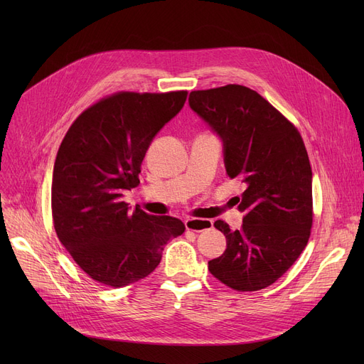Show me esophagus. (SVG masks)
<instances>
[{"label": "esophagus", "instance_id": "esophagus-1", "mask_svg": "<svg viewBox=\"0 0 364 364\" xmlns=\"http://www.w3.org/2000/svg\"><path fill=\"white\" fill-rule=\"evenodd\" d=\"M186 228L190 232H203V230H209L213 227V221L211 220H200V218H187L184 220Z\"/></svg>", "mask_w": 364, "mask_h": 364}]
</instances>
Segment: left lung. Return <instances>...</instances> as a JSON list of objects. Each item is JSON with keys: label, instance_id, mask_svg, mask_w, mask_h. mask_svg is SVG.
Wrapping results in <instances>:
<instances>
[{"label": "left lung", "instance_id": "obj_1", "mask_svg": "<svg viewBox=\"0 0 364 364\" xmlns=\"http://www.w3.org/2000/svg\"><path fill=\"white\" fill-rule=\"evenodd\" d=\"M188 106L223 143L228 177L243 186L240 230L218 220L227 247L208 262L228 288L259 291L282 277L307 246L313 224V172L298 129L243 85L192 91Z\"/></svg>", "mask_w": 364, "mask_h": 364}]
</instances>
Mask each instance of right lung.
Here are the masks:
<instances>
[{
  "label": "right lung",
  "mask_w": 364,
  "mask_h": 364,
  "mask_svg": "<svg viewBox=\"0 0 364 364\" xmlns=\"http://www.w3.org/2000/svg\"><path fill=\"white\" fill-rule=\"evenodd\" d=\"M187 91L118 92L82 112L57 151L51 211L59 240L95 282L122 288L149 276L164 246L186 230L181 220L131 211L156 134L183 109Z\"/></svg>",
  "instance_id": "obj_1"
}]
</instances>
